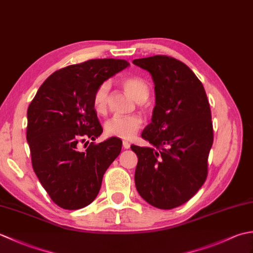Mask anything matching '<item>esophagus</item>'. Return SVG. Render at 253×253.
<instances>
[{
  "mask_svg": "<svg viewBox=\"0 0 253 253\" xmlns=\"http://www.w3.org/2000/svg\"><path fill=\"white\" fill-rule=\"evenodd\" d=\"M123 147L124 149H129L130 148V143L128 141H123Z\"/></svg>",
  "mask_w": 253,
  "mask_h": 253,
  "instance_id": "1",
  "label": "esophagus"
}]
</instances>
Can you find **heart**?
<instances>
[{
	"instance_id": "obj_1",
	"label": "heart",
	"mask_w": 253,
	"mask_h": 253,
	"mask_svg": "<svg viewBox=\"0 0 253 253\" xmlns=\"http://www.w3.org/2000/svg\"><path fill=\"white\" fill-rule=\"evenodd\" d=\"M123 88L125 89L127 94L137 101L146 100L149 95V85L142 78L139 77H127L123 79ZM110 83H102L95 89L92 98L93 107L96 113L103 114L107 107V98L110 92ZM143 121L138 115L120 116L115 115L109 118L104 124V130L106 135L116 137L125 140H130L136 136V133L142 127Z\"/></svg>"
}]
</instances>
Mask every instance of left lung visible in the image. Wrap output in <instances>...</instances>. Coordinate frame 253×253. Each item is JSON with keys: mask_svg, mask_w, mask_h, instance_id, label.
I'll return each instance as SVG.
<instances>
[{"mask_svg": "<svg viewBox=\"0 0 253 253\" xmlns=\"http://www.w3.org/2000/svg\"><path fill=\"white\" fill-rule=\"evenodd\" d=\"M152 76L155 106L141 137L152 147L137 154L135 184L149 204L163 210L196 195L208 175L213 143L211 110L203 84L186 64L165 55L133 60Z\"/></svg>", "mask_w": 253, "mask_h": 253, "instance_id": "1", "label": "left lung"}]
</instances>
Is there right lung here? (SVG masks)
Masks as SVG:
<instances>
[{"label":"right lung","instance_id":"obj_1","mask_svg":"<svg viewBox=\"0 0 253 253\" xmlns=\"http://www.w3.org/2000/svg\"><path fill=\"white\" fill-rule=\"evenodd\" d=\"M128 66L127 61L114 58L67 66L52 74L31 101L27 141L32 168L58 207L77 210L92 202L105 170L121 153L115 137L91 142L84 151L79 148L103 131L92 103L95 89Z\"/></svg>","mask_w":253,"mask_h":253}]
</instances>
